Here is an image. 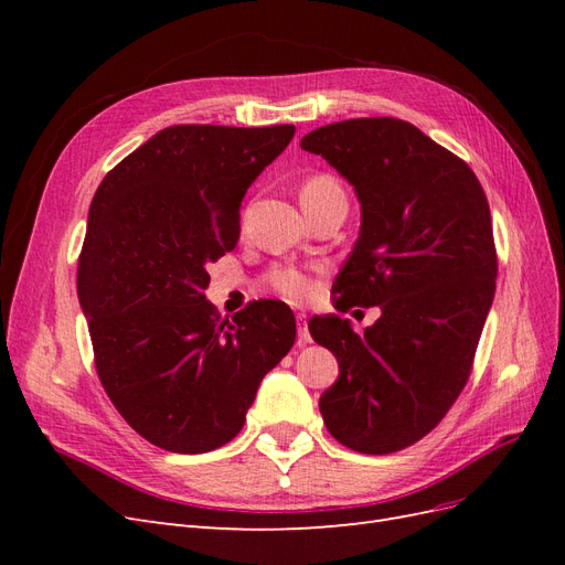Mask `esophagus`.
<instances>
[{"instance_id": "esophagus-1", "label": "esophagus", "mask_w": 565, "mask_h": 565, "mask_svg": "<svg viewBox=\"0 0 565 565\" xmlns=\"http://www.w3.org/2000/svg\"><path fill=\"white\" fill-rule=\"evenodd\" d=\"M309 318H306V313H297V344L299 347H306L311 344V332H309V322H306Z\"/></svg>"}]
</instances>
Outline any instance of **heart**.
I'll list each match as a JSON object with an SVG mask.
<instances>
[{"label":"heart","mask_w":565,"mask_h":565,"mask_svg":"<svg viewBox=\"0 0 565 565\" xmlns=\"http://www.w3.org/2000/svg\"><path fill=\"white\" fill-rule=\"evenodd\" d=\"M330 188H339L334 179H330V177H311L309 181L301 185V200L303 198H311V195H318L322 191H330ZM268 282H270L273 289H276L278 295H282L287 299H295V301L306 299V297L311 295V280L306 278L301 270L289 268V266L273 270L270 276H268Z\"/></svg>","instance_id":"b5f03b06"}]
</instances>
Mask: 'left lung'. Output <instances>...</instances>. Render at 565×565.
Here are the masks:
<instances>
[{
	"mask_svg": "<svg viewBox=\"0 0 565 565\" xmlns=\"http://www.w3.org/2000/svg\"><path fill=\"white\" fill-rule=\"evenodd\" d=\"M301 148L361 200V235L332 285L337 311L382 309L365 334L339 316L309 320L339 363L320 415L341 446L398 452L446 417L469 380L498 278L488 198L465 160L396 117L324 125Z\"/></svg>",
	"mask_w": 565,
	"mask_h": 565,
	"instance_id": "obj_1",
	"label": "left lung"
}]
</instances>
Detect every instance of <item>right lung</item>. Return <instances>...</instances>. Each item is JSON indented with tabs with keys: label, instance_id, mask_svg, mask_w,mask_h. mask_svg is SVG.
<instances>
[{
	"label": "right lung",
	"instance_id": "add662e5",
	"mask_svg": "<svg viewBox=\"0 0 565 565\" xmlns=\"http://www.w3.org/2000/svg\"><path fill=\"white\" fill-rule=\"evenodd\" d=\"M292 136V125L167 127L92 200L77 295L96 372L117 413L162 450L226 446L295 344L282 301H252L228 320L202 295L207 264L241 237L247 188Z\"/></svg>",
	"mask_w": 565,
	"mask_h": 565
}]
</instances>
